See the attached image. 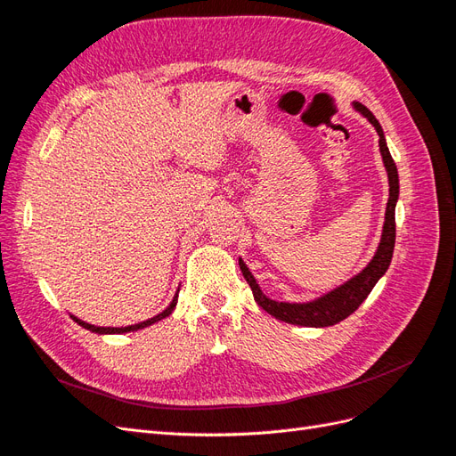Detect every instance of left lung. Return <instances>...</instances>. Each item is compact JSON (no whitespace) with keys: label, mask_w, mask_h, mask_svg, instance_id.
<instances>
[{"label":"left lung","mask_w":456,"mask_h":456,"mask_svg":"<svg viewBox=\"0 0 456 456\" xmlns=\"http://www.w3.org/2000/svg\"><path fill=\"white\" fill-rule=\"evenodd\" d=\"M354 108L360 112L363 118L369 119L372 127L379 133V146H380V156L384 161L386 173H388V184H390V198L388 205H386V215H384V226H382V236L380 243L377 247L375 256L370 258L369 265L350 278L346 283L335 287L333 291H329L322 297H317L310 302H278L268 298L265 293L260 291V287L255 280V275L247 268L245 262L240 258V268L243 278L249 283L253 297L256 305L273 315L275 320L293 323L300 327H330L342 320H346L350 314H354L360 308L362 302L367 298V295L372 291V287L382 278L388 270L392 255H394V243H395V203L399 198V176L397 167L390 156V150L386 146L384 131L377 118L372 116L370 110H367L363 104L354 102Z\"/></svg>","instance_id":"obj_1"}]
</instances>
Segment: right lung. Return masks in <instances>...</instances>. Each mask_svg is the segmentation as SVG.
Masks as SVG:
<instances>
[{"label":"right lung","mask_w":456,"mask_h":456,"mask_svg":"<svg viewBox=\"0 0 456 456\" xmlns=\"http://www.w3.org/2000/svg\"><path fill=\"white\" fill-rule=\"evenodd\" d=\"M176 300H178V291H176V295L173 297L171 305H169L167 308H165L161 314H158V315H154V317H150V320H146V322L134 323V325H127V327H96V325H91V323H87V322H81L79 317H76V315H72V314H70V317H72V320H74L77 325H81L84 329L91 330V333H99V335H121V333H131V330L144 329V327H148V325H154V323L165 320V317H167V315L175 310Z\"/></svg>","instance_id":"add662e5"}]
</instances>
